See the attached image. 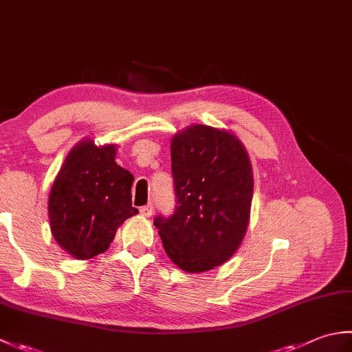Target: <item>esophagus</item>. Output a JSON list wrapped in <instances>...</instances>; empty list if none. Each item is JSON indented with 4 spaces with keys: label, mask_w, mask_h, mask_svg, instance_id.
I'll return each mask as SVG.
<instances>
[{
    "label": "esophagus",
    "mask_w": 352,
    "mask_h": 352,
    "mask_svg": "<svg viewBox=\"0 0 352 352\" xmlns=\"http://www.w3.org/2000/svg\"><path fill=\"white\" fill-rule=\"evenodd\" d=\"M140 214L145 216V218H149V216L153 214V204H146L144 207H140Z\"/></svg>",
    "instance_id": "obj_1"
}]
</instances>
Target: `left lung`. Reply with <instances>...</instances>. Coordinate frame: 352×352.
<instances>
[{"mask_svg": "<svg viewBox=\"0 0 352 352\" xmlns=\"http://www.w3.org/2000/svg\"><path fill=\"white\" fill-rule=\"evenodd\" d=\"M177 208L159 214L163 248L189 274L221 266L241 246L250 223L252 168L243 144L233 133L190 125L170 142Z\"/></svg>", "mask_w": 352, "mask_h": 352, "instance_id": "left-lung-1", "label": "left lung"}]
</instances>
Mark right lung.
Returning <instances> with one entry per match:
<instances>
[{"mask_svg":"<svg viewBox=\"0 0 352 352\" xmlns=\"http://www.w3.org/2000/svg\"><path fill=\"white\" fill-rule=\"evenodd\" d=\"M116 145L74 146L51 186L48 216L56 242L78 260L104 252L118 227L138 214L131 206L130 170L115 162Z\"/></svg>","mask_w":352,"mask_h":352,"instance_id":"right-lung-1","label":"right lung"}]
</instances>
